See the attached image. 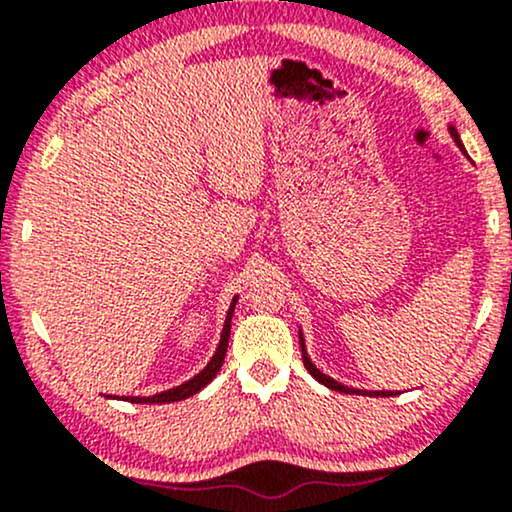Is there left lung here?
<instances>
[{"label": "left lung", "instance_id": "8db88e82", "mask_svg": "<svg viewBox=\"0 0 512 512\" xmlns=\"http://www.w3.org/2000/svg\"><path fill=\"white\" fill-rule=\"evenodd\" d=\"M450 137L455 139V144L460 146V149L464 151V146H462V142H460V134H457V129H455V127H450ZM298 339H301L303 366H305V370H308L310 375H313V378L317 380V383H322L325 387H330V390H334V392H344V395H368V397H392V395H397V392H385V390H380V392H375V390H358V387H349V385L337 383V380L330 378V375L322 373V370L317 368L313 361H310L308 351H305V339H303V332H298Z\"/></svg>", "mask_w": 512, "mask_h": 512}]
</instances>
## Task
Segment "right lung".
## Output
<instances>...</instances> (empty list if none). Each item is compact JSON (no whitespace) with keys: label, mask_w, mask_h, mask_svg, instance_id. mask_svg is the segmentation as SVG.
I'll return each instance as SVG.
<instances>
[{"label":"right lung","mask_w":512,"mask_h":512,"mask_svg":"<svg viewBox=\"0 0 512 512\" xmlns=\"http://www.w3.org/2000/svg\"><path fill=\"white\" fill-rule=\"evenodd\" d=\"M236 303H238V296L233 298L231 308H228L226 313V322H223V332H221V339H219V346H216L214 356H211V361L204 366V370H199L195 378H190L187 383H182L178 387H170V390H163L158 392V395H151V397H122L125 402H132V404H170V402H180V399H187L192 395H197L202 387H207L211 380L216 378V373H219L221 366H223V358H226V349H228V337H231V317H233V310H236ZM113 399H120V397H113Z\"/></svg>","instance_id":"1"}]
</instances>
